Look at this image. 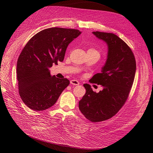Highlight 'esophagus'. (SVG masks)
Returning a JSON list of instances; mask_svg holds the SVG:
<instances>
[{
  "label": "esophagus",
  "mask_w": 153,
  "mask_h": 153,
  "mask_svg": "<svg viewBox=\"0 0 153 153\" xmlns=\"http://www.w3.org/2000/svg\"><path fill=\"white\" fill-rule=\"evenodd\" d=\"M70 83L72 84L73 85H79V83L78 81L76 80V79H71L70 81Z\"/></svg>",
  "instance_id": "1"
}]
</instances>
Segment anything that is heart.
I'll return each instance as SVG.
<instances>
[{"mask_svg": "<svg viewBox=\"0 0 153 153\" xmlns=\"http://www.w3.org/2000/svg\"><path fill=\"white\" fill-rule=\"evenodd\" d=\"M92 50H94V49H92Z\"/></svg>", "mask_w": 153, "mask_h": 153, "instance_id": "1", "label": "heart"}]
</instances>
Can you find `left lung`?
Returning a JSON list of instances; mask_svg holds the SVG:
<instances>
[{
    "label": "left lung",
    "mask_w": 153,
    "mask_h": 153,
    "mask_svg": "<svg viewBox=\"0 0 153 153\" xmlns=\"http://www.w3.org/2000/svg\"><path fill=\"white\" fill-rule=\"evenodd\" d=\"M93 33L108 48L101 72L90 81L103 89L96 93L90 85L84 84L86 93L79 101V109L86 119L97 123L112 118L124 105L134 82L136 64L131 49L117 35L98 31Z\"/></svg>",
    "instance_id": "left-lung-1"
}]
</instances>
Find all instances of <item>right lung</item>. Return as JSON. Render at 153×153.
I'll return each instance as SVG.
<instances>
[{
  "mask_svg": "<svg viewBox=\"0 0 153 153\" xmlns=\"http://www.w3.org/2000/svg\"><path fill=\"white\" fill-rule=\"evenodd\" d=\"M80 34L76 29L49 28L27 43L17 60V76L21 99L31 110L52 106L70 84L67 78L51 76L48 68L63 61L68 44Z\"/></svg>",
  "mask_w": 153,
  "mask_h": 153,
  "instance_id": "1",
  "label": "right lung"
}]
</instances>
